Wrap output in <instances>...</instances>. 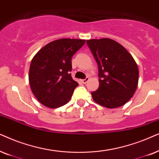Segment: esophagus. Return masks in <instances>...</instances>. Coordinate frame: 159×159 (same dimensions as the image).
I'll return each instance as SVG.
<instances>
[{
    "label": "esophagus",
    "instance_id": "obj_1",
    "mask_svg": "<svg viewBox=\"0 0 159 159\" xmlns=\"http://www.w3.org/2000/svg\"><path fill=\"white\" fill-rule=\"evenodd\" d=\"M89 78H88V77H86L85 79H83V80H81V82L83 84H86L87 83V82L89 81Z\"/></svg>",
    "mask_w": 159,
    "mask_h": 159
}]
</instances>
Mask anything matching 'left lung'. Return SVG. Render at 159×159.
Returning <instances> with one entry per match:
<instances>
[{
	"instance_id": "left-lung-1",
	"label": "left lung",
	"mask_w": 159,
	"mask_h": 159,
	"mask_svg": "<svg viewBox=\"0 0 159 159\" xmlns=\"http://www.w3.org/2000/svg\"><path fill=\"white\" fill-rule=\"evenodd\" d=\"M98 65L99 86L92 92L95 102L107 108L125 105L138 85L139 70L130 53L110 39L86 41Z\"/></svg>"
}]
</instances>
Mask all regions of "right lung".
<instances>
[{
	"label": "right lung",
	"instance_id": "1",
	"mask_svg": "<svg viewBox=\"0 0 159 159\" xmlns=\"http://www.w3.org/2000/svg\"><path fill=\"white\" fill-rule=\"evenodd\" d=\"M85 42L84 39L55 40L33 57L29 70L30 86L34 96L44 106L57 108L70 100L78 86L70 73L71 59Z\"/></svg>",
	"mask_w": 159,
	"mask_h": 159
}]
</instances>
